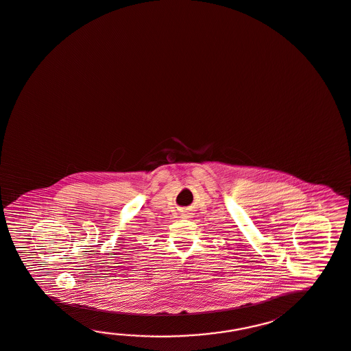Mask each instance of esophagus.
Here are the masks:
<instances>
[{
  "label": "esophagus",
  "mask_w": 351,
  "mask_h": 351,
  "mask_svg": "<svg viewBox=\"0 0 351 351\" xmlns=\"http://www.w3.org/2000/svg\"><path fill=\"white\" fill-rule=\"evenodd\" d=\"M182 216H183V217H186V215H182Z\"/></svg>",
  "instance_id": "1"
}]
</instances>
